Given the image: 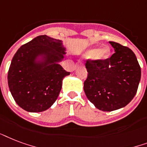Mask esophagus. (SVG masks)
Masks as SVG:
<instances>
[{
  "instance_id": "esophagus-1",
  "label": "esophagus",
  "mask_w": 147,
  "mask_h": 147,
  "mask_svg": "<svg viewBox=\"0 0 147 147\" xmlns=\"http://www.w3.org/2000/svg\"><path fill=\"white\" fill-rule=\"evenodd\" d=\"M78 65H79V63H76V64H75V66H74V69H75V68H77V67H78Z\"/></svg>"
}]
</instances>
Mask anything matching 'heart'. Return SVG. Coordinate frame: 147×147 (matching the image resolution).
<instances>
[{"label":"heart","mask_w":147,"mask_h":147,"mask_svg":"<svg viewBox=\"0 0 147 147\" xmlns=\"http://www.w3.org/2000/svg\"><path fill=\"white\" fill-rule=\"evenodd\" d=\"M86 57H94L96 59L104 60L110 56V48L108 47H104L99 50L91 49L86 52Z\"/></svg>","instance_id":"1"}]
</instances>
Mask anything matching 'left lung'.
Returning a JSON list of instances; mask_svg holds the SVG:
<instances>
[{
    "label": "left lung",
    "mask_w": 147,
    "mask_h": 147,
    "mask_svg": "<svg viewBox=\"0 0 147 147\" xmlns=\"http://www.w3.org/2000/svg\"><path fill=\"white\" fill-rule=\"evenodd\" d=\"M115 53L110 57L88 59L84 81L86 97L97 109L113 111L127 106L138 89L141 69L135 53L127 47L110 41Z\"/></svg>",
    "instance_id": "1"
}]
</instances>
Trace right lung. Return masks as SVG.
Instances as JSON below:
<instances>
[{"label":"right lung","mask_w":147,"mask_h":147,"mask_svg":"<svg viewBox=\"0 0 147 147\" xmlns=\"http://www.w3.org/2000/svg\"><path fill=\"white\" fill-rule=\"evenodd\" d=\"M64 51L61 40L46 35L35 37L18 49L9 67L7 81L20 107L38 113L53 105L61 92L63 77L70 74L58 63ZM39 54L46 55V62H33Z\"/></svg>","instance_id":"add662e5"}]
</instances>
